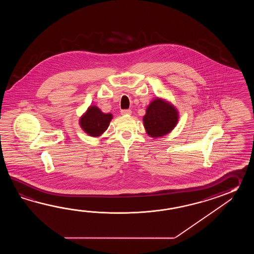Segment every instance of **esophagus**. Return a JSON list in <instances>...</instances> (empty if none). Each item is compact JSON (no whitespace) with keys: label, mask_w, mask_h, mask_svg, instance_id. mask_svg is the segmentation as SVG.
Instances as JSON below:
<instances>
[{"label":"esophagus","mask_w":254,"mask_h":254,"mask_svg":"<svg viewBox=\"0 0 254 254\" xmlns=\"http://www.w3.org/2000/svg\"><path fill=\"white\" fill-rule=\"evenodd\" d=\"M121 114H122V115H130V114H131V111H130L129 109L122 110V111H121Z\"/></svg>","instance_id":"1"}]
</instances>
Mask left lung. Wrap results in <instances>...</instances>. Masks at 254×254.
<instances>
[{"instance_id":"8db88e82","label":"left lung","mask_w":254,"mask_h":254,"mask_svg":"<svg viewBox=\"0 0 254 254\" xmlns=\"http://www.w3.org/2000/svg\"><path fill=\"white\" fill-rule=\"evenodd\" d=\"M178 112L172 104L157 98L146 110L143 124L147 133L151 137L167 134L176 126Z\"/></svg>"}]
</instances>
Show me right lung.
I'll use <instances>...</instances> for the list:
<instances>
[{
	"label": "right lung",
	"mask_w": 254,
	"mask_h": 254,
	"mask_svg": "<svg viewBox=\"0 0 254 254\" xmlns=\"http://www.w3.org/2000/svg\"><path fill=\"white\" fill-rule=\"evenodd\" d=\"M112 119V114H103L96 106H91L81 116L80 125L86 133L96 137L108 129L109 124Z\"/></svg>",
	"instance_id": "add662e5"
}]
</instances>
